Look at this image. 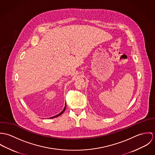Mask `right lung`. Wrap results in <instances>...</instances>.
<instances>
[{"label": "right lung", "mask_w": 155, "mask_h": 155, "mask_svg": "<svg viewBox=\"0 0 155 155\" xmlns=\"http://www.w3.org/2000/svg\"><path fill=\"white\" fill-rule=\"evenodd\" d=\"M66 104H65V106H64V109L62 110V111H61L59 114H57V115H55V116H53V117H49V118H50V119H51V118H55V117H57L60 116L61 114H62L64 113V111L66 110Z\"/></svg>", "instance_id": "obj_1"}]
</instances>
